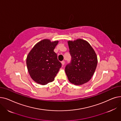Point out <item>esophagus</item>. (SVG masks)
Wrapping results in <instances>:
<instances>
[{"label": "esophagus", "instance_id": "1", "mask_svg": "<svg viewBox=\"0 0 121 121\" xmlns=\"http://www.w3.org/2000/svg\"><path fill=\"white\" fill-rule=\"evenodd\" d=\"M61 63H62V65L63 66V65H64L65 64V61H61Z\"/></svg>", "mask_w": 121, "mask_h": 121}]
</instances>
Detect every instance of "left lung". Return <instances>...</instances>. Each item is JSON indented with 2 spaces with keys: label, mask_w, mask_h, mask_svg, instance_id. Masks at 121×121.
<instances>
[{
  "label": "left lung",
  "mask_w": 121,
  "mask_h": 121,
  "mask_svg": "<svg viewBox=\"0 0 121 121\" xmlns=\"http://www.w3.org/2000/svg\"><path fill=\"white\" fill-rule=\"evenodd\" d=\"M71 62L65 67L69 81L80 85L89 81L93 75L98 63L97 55L87 41L78 39L69 41Z\"/></svg>",
  "instance_id": "obj_1"
}]
</instances>
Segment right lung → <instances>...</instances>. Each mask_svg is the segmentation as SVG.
Masks as SVG:
<instances>
[{
  "instance_id": "right-lung-1",
  "label": "right lung",
  "mask_w": 121,
  "mask_h": 121,
  "mask_svg": "<svg viewBox=\"0 0 121 121\" xmlns=\"http://www.w3.org/2000/svg\"><path fill=\"white\" fill-rule=\"evenodd\" d=\"M58 41L51 42L44 39L38 43L31 49L26 58L28 71L37 83L47 84L54 80L62 64L54 52Z\"/></svg>"
}]
</instances>
